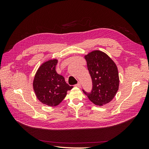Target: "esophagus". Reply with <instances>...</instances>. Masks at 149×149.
<instances>
[{
	"instance_id": "obj_1",
	"label": "esophagus",
	"mask_w": 149,
	"mask_h": 149,
	"mask_svg": "<svg viewBox=\"0 0 149 149\" xmlns=\"http://www.w3.org/2000/svg\"><path fill=\"white\" fill-rule=\"evenodd\" d=\"M76 87H78V88H80L81 87V83H80V82H78L77 84H76Z\"/></svg>"
}]
</instances>
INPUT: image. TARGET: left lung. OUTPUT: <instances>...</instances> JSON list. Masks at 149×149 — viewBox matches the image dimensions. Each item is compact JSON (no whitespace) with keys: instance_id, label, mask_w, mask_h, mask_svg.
Listing matches in <instances>:
<instances>
[{"instance_id":"obj_1","label":"left lung","mask_w":149,"mask_h":149,"mask_svg":"<svg viewBox=\"0 0 149 149\" xmlns=\"http://www.w3.org/2000/svg\"><path fill=\"white\" fill-rule=\"evenodd\" d=\"M93 82V89L83 93L89 100L97 106H103L111 102L119 89V77L118 67L106 53L94 50L84 56Z\"/></svg>"}]
</instances>
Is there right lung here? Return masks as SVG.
<instances>
[{"label":"right lung","mask_w":149,"mask_h":149,"mask_svg":"<svg viewBox=\"0 0 149 149\" xmlns=\"http://www.w3.org/2000/svg\"><path fill=\"white\" fill-rule=\"evenodd\" d=\"M58 60H49L44 62L37 71L33 82V90L38 100L48 106L60 104L73 87L66 82L63 76L55 70Z\"/></svg>","instance_id":"right-lung-1"}]
</instances>
